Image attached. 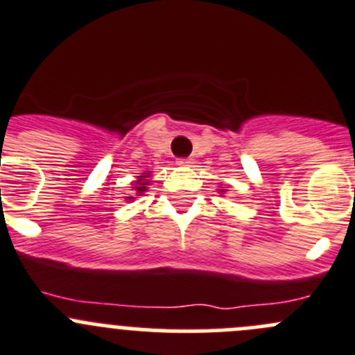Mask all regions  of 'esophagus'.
<instances>
[{
  "instance_id": "34e87169",
  "label": "esophagus",
  "mask_w": 355,
  "mask_h": 355,
  "mask_svg": "<svg viewBox=\"0 0 355 355\" xmlns=\"http://www.w3.org/2000/svg\"><path fill=\"white\" fill-rule=\"evenodd\" d=\"M178 165H183V167H191L193 165V158H180Z\"/></svg>"
}]
</instances>
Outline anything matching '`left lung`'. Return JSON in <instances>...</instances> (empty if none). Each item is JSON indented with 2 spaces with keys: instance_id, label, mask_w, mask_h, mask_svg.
<instances>
[{
  "instance_id": "8db88e82",
  "label": "left lung",
  "mask_w": 355,
  "mask_h": 355,
  "mask_svg": "<svg viewBox=\"0 0 355 355\" xmlns=\"http://www.w3.org/2000/svg\"><path fill=\"white\" fill-rule=\"evenodd\" d=\"M226 191H228V190H226V188H221V187H219V193H226Z\"/></svg>"
}]
</instances>
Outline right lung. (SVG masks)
I'll use <instances>...</instances> for the list:
<instances>
[{"mask_svg":"<svg viewBox=\"0 0 355 355\" xmlns=\"http://www.w3.org/2000/svg\"><path fill=\"white\" fill-rule=\"evenodd\" d=\"M150 178H151V171H146L141 175H137V180L132 183V190L134 193H136V197H141V195L148 190V187H150ZM136 197H125V200L134 202L136 200Z\"/></svg>","mask_w":355,"mask_h":355,"instance_id":"1","label":"right lung"}]
</instances>
